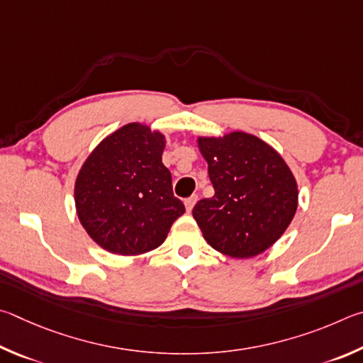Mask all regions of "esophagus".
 <instances>
[{
	"instance_id": "1",
	"label": "esophagus",
	"mask_w": 363,
	"mask_h": 363,
	"mask_svg": "<svg viewBox=\"0 0 363 363\" xmlns=\"http://www.w3.org/2000/svg\"><path fill=\"white\" fill-rule=\"evenodd\" d=\"M196 202H198V196H196V194L189 196L188 199H185V207H186V212H191V211H193V207H194Z\"/></svg>"
}]
</instances>
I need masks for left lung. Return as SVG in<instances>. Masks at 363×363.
<instances>
[{
    "instance_id": "1",
    "label": "left lung",
    "mask_w": 363,
    "mask_h": 363,
    "mask_svg": "<svg viewBox=\"0 0 363 363\" xmlns=\"http://www.w3.org/2000/svg\"><path fill=\"white\" fill-rule=\"evenodd\" d=\"M215 194L193 208L202 236L223 255L252 258L287 230L298 207L296 180L282 156L245 132L199 137Z\"/></svg>"
}]
</instances>
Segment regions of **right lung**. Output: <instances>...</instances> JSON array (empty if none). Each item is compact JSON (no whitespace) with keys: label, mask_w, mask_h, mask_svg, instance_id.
Listing matches in <instances>:
<instances>
[{"label":"right lung","mask_w":363,"mask_h":363,"mask_svg":"<svg viewBox=\"0 0 363 363\" xmlns=\"http://www.w3.org/2000/svg\"><path fill=\"white\" fill-rule=\"evenodd\" d=\"M165 137L140 123L101 140L82 164L74 204L89 236L116 255H142L161 245L185 213L162 164Z\"/></svg>","instance_id":"obj_1"}]
</instances>
